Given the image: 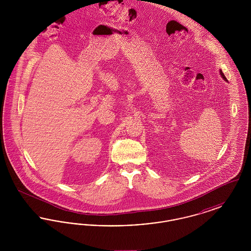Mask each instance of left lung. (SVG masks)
Here are the masks:
<instances>
[{"mask_svg":"<svg viewBox=\"0 0 251 251\" xmlns=\"http://www.w3.org/2000/svg\"><path fill=\"white\" fill-rule=\"evenodd\" d=\"M220 74H221V76H222V77H223V79H224V80H226V81H227V78H226V76H225V75H224V73H223V72H222V71H220Z\"/></svg>","mask_w":251,"mask_h":251,"instance_id":"left-lung-1","label":"left lung"}]
</instances>
